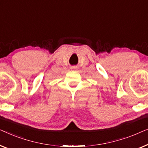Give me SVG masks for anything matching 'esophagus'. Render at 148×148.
<instances>
[{
  "mask_svg": "<svg viewBox=\"0 0 148 148\" xmlns=\"http://www.w3.org/2000/svg\"><path fill=\"white\" fill-rule=\"evenodd\" d=\"M72 69H75V68H72Z\"/></svg>",
  "mask_w": 148,
  "mask_h": 148,
  "instance_id": "esophagus-1",
  "label": "esophagus"
}]
</instances>
